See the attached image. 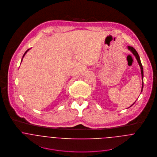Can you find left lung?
Wrapping results in <instances>:
<instances>
[{"label":"left lung","instance_id":"obj_1","mask_svg":"<svg viewBox=\"0 0 157 157\" xmlns=\"http://www.w3.org/2000/svg\"><path fill=\"white\" fill-rule=\"evenodd\" d=\"M128 49L129 50H130L131 52V53L134 55V56L136 57V59H137V62H138V64H139V66H140V71H141V75H142V89H141V92L142 91V89H143V85H144V83H143V77H144V71H143V67H142V64H141V61H140V58H139V55H138V53H137V52H136V50L133 48V47H130V46H128ZM136 102V101L130 106V107H131L134 103Z\"/></svg>","mask_w":157,"mask_h":157}]
</instances>
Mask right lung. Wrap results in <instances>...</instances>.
Wrapping results in <instances>:
<instances>
[{"label":"right lung","mask_w":157,"mask_h":157,"mask_svg":"<svg viewBox=\"0 0 157 157\" xmlns=\"http://www.w3.org/2000/svg\"><path fill=\"white\" fill-rule=\"evenodd\" d=\"M29 49H28V50H26V52H25V54H24V55H23V57H24V56H25V55H26V53H27V52H28V51H29ZM22 60H23V58H22V59H21V61H22Z\"/></svg>","instance_id":"1"}]
</instances>
